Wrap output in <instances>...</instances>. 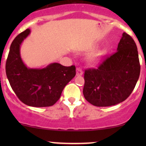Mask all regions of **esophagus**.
Segmentation results:
<instances>
[{
  "mask_svg": "<svg viewBox=\"0 0 146 146\" xmlns=\"http://www.w3.org/2000/svg\"><path fill=\"white\" fill-rule=\"evenodd\" d=\"M76 75L78 76H81V75H83V71L80 68H76Z\"/></svg>",
  "mask_w": 146,
  "mask_h": 146,
  "instance_id": "esophagus-1",
  "label": "esophagus"
}]
</instances>
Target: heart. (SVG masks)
Returning <instances> with one entry per match:
<instances>
[{
  "mask_svg": "<svg viewBox=\"0 0 146 146\" xmlns=\"http://www.w3.org/2000/svg\"><path fill=\"white\" fill-rule=\"evenodd\" d=\"M95 51V48H91V49L88 50V51L92 52V51ZM105 55V52L103 51H98L95 53L94 54L92 55L89 58V61L92 64H96L98 62H100V60H102V58Z\"/></svg>",
  "mask_w": 146,
  "mask_h": 146,
  "instance_id": "heart-1",
  "label": "heart"
}]
</instances>
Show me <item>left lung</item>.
Wrapping results in <instances>:
<instances>
[{"instance_id": "8db88e82", "label": "left lung", "mask_w": 146, "mask_h": 146, "mask_svg": "<svg viewBox=\"0 0 146 146\" xmlns=\"http://www.w3.org/2000/svg\"><path fill=\"white\" fill-rule=\"evenodd\" d=\"M139 75L137 45L131 37L124 32L113 55L105 60L98 68L85 71L84 96L95 106L116 105L131 94Z\"/></svg>"}]
</instances>
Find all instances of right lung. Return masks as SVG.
Returning a JSON list of instances; mask_svg holds the SVG:
<instances>
[{
	"label": "right lung",
	"instance_id": "1",
	"mask_svg": "<svg viewBox=\"0 0 146 146\" xmlns=\"http://www.w3.org/2000/svg\"><path fill=\"white\" fill-rule=\"evenodd\" d=\"M31 33L27 29L15 38L6 62V75L11 88L29 106L47 107L59 100L66 85L75 76V66L54 62L43 68H29L21 58V46Z\"/></svg>",
	"mask_w": 146,
	"mask_h": 146
}]
</instances>
